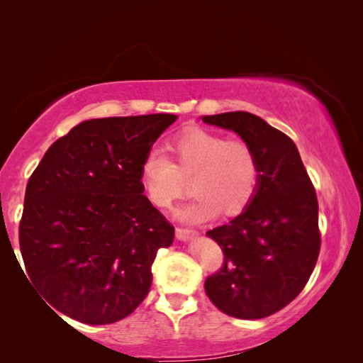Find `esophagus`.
<instances>
[{"label": "esophagus", "instance_id": "esophagus-1", "mask_svg": "<svg viewBox=\"0 0 363 363\" xmlns=\"http://www.w3.org/2000/svg\"><path fill=\"white\" fill-rule=\"evenodd\" d=\"M196 230L194 229H187V227H177L176 229V237L179 238V240H189V238H192L196 235Z\"/></svg>", "mask_w": 363, "mask_h": 363}]
</instances>
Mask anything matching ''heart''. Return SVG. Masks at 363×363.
<instances>
[{
    "instance_id": "obj_1",
    "label": "heart",
    "mask_w": 363,
    "mask_h": 363,
    "mask_svg": "<svg viewBox=\"0 0 363 363\" xmlns=\"http://www.w3.org/2000/svg\"><path fill=\"white\" fill-rule=\"evenodd\" d=\"M171 160L150 152L139 169L140 186L153 206L169 210L192 182L196 199L179 213L189 223H206L224 211L243 213L259 187V162L253 147L240 138L192 130L168 144Z\"/></svg>"
}]
</instances>
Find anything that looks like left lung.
Here are the masks:
<instances>
[{
	"label": "left lung",
	"mask_w": 363,
	"mask_h": 363,
	"mask_svg": "<svg viewBox=\"0 0 363 363\" xmlns=\"http://www.w3.org/2000/svg\"><path fill=\"white\" fill-rule=\"evenodd\" d=\"M237 133L259 162V187L251 205L229 224L208 230L224 253L205 291L220 312L264 318L303 291L320 251L315 189L293 140L259 116L227 112L203 116Z\"/></svg>",
	"instance_id": "obj_1"
}]
</instances>
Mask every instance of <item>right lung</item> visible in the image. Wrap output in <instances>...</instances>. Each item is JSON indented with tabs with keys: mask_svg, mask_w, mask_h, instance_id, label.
Segmentation results:
<instances>
[{
	"mask_svg": "<svg viewBox=\"0 0 363 363\" xmlns=\"http://www.w3.org/2000/svg\"><path fill=\"white\" fill-rule=\"evenodd\" d=\"M176 118L83 121L49 147L30 176L19 225L23 275L60 314L113 323L149 293L152 264L173 243L174 227L143 194L139 169Z\"/></svg>",
	"mask_w": 363,
	"mask_h": 363,
	"instance_id": "right-lung-1",
	"label": "right lung"
}]
</instances>
